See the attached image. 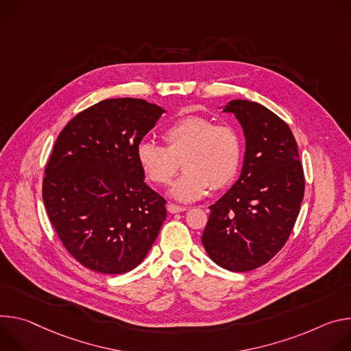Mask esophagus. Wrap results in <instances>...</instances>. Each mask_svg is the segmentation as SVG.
Instances as JSON below:
<instances>
[{"mask_svg":"<svg viewBox=\"0 0 351 351\" xmlns=\"http://www.w3.org/2000/svg\"><path fill=\"white\" fill-rule=\"evenodd\" d=\"M167 210H169L170 213H180V212L186 210V208H185V206L176 205V204H169V205H167Z\"/></svg>","mask_w":351,"mask_h":351,"instance_id":"obj_1","label":"esophagus"}]
</instances>
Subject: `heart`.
Segmentation results:
<instances>
[{
  "label": "heart",
  "mask_w": 351,
  "mask_h": 351,
  "mask_svg": "<svg viewBox=\"0 0 351 351\" xmlns=\"http://www.w3.org/2000/svg\"><path fill=\"white\" fill-rule=\"evenodd\" d=\"M162 138L165 146L141 142L136 160L146 180L158 186L170 184L182 166L185 173L171 188L177 201L193 202L210 188L223 189L240 170L243 143L234 127L215 124L204 115H185L169 125Z\"/></svg>",
  "instance_id": "heart-1"
}]
</instances>
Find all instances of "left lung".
I'll return each mask as SVG.
<instances>
[{
    "mask_svg": "<svg viewBox=\"0 0 351 351\" xmlns=\"http://www.w3.org/2000/svg\"><path fill=\"white\" fill-rule=\"evenodd\" d=\"M245 135L241 176L212 206L202 244L231 271L254 270L286 244L304 198L305 178L289 125L265 106L231 100Z\"/></svg>",
    "mask_w": 351,
    "mask_h": 351,
    "instance_id": "1",
    "label": "left lung"
}]
</instances>
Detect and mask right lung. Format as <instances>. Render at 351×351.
Returning a JSON list of instances; mask_svg holds the SVG:
<instances>
[{
    "mask_svg": "<svg viewBox=\"0 0 351 351\" xmlns=\"http://www.w3.org/2000/svg\"><path fill=\"white\" fill-rule=\"evenodd\" d=\"M165 110L142 99H106L60 132L43 178L49 219L85 267L120 275L136 267L166 220V199L146 185L136 146Z\"/></svg>",
    "mask_w": 351,
    "mask_h": 351,
    "instance_id": "1",
    "label": "right lung"
}]
</instances>
